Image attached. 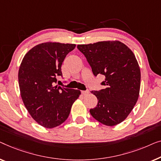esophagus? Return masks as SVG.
<instances>
[{
    "mask_svg": "<svg viewBox=\"0 0 161 161\" xmlns=\"http://www.w3.org/2000/svg\"><path fill=\"white\" fill-rule=\"evenodd\" d=\"M90 93V92L87 90V91H81V94L83 95V96H86V95H88Z\"/></svg>",
    "mask_w": 161,
    "mask_h": 161,
    "instance_id": "obj_1",
    "label": "esophagus"
}]
</instances>
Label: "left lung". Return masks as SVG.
I'll list each match as a JSON object with an SVG mask.
<instances>
[{
	"instance_id": "obj_1",
	"label": "left lung",
	"mask_w": 161,
	"mask_h": 161,
	"mask_svg": "<svg viewBox=\"0 0 161 161\" xmlns=\"http://www.w3.org/2000/svg\"><path fill=\"white\" fill-rule=\"evenodd\" d=\"M95 76H105V89L91 91L98 98L90 113L96 120L114 126L125 120L136 103L141 85V71L132 50L119 41H103L79 44Z\"/></svg>"
}]
</instances>
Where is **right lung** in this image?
<instances>
[{
	"mask_svg": "<svg viewBox=\"0 0 161 161\" xmlns=\"http://www.w3.org/2000/svg\"><path fill=\"white\" fill-rule=\"evenodd\" d=\"M76 44L44 42L33 47L22 59L18 72L20 96L34 120L53 128L66 120L80 90L54 86L62 76L61 65Z\"/></svg>",
	"mask_w": 161,
	"mask_h": 161,
	"instance_id": "obj_1",
	"label": "right lung"
}]
</instances>
